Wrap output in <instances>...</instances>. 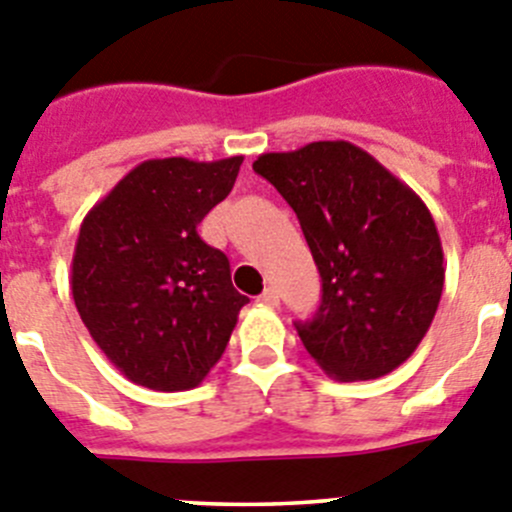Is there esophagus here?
<instances>
[{"instance_id":"esophagus-1","label":"esophagus","mask_w":512,"mask_h":512,"mask_svg":"<svg viewBox=\"0 0 512 512\" xmlns=\"http://www.w3.org/2000/svg\"><path fill=\"white\" fill-rule=\"evenodd\" d=\"M259 302L266 304V307H276V304H279V292H276L274 287L264 289V294L259 297Z\"/></svg>"}]
</instances>
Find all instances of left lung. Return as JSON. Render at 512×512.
Masks as SVG:
<instances>
[{"instance_id":"1","label":"left lung","mask_w":512,"mask_h":512,"mask_svg":"<svg viewBox=\"0 0 512 512\" xmlns=\"http://www.w3.org/2000/svg\"><path fill=\"white\" fill-rule=\"evenodd\" d=\"M253 170L292 205L320 269V309L297 322L314 363L345 383L406 363L444 289L442 241L424 200L342 139L261 154Z\"/></svg>"}]
</instances>
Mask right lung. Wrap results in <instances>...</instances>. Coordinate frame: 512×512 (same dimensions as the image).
Listing matches in <instances>:
<instances>
[{"instance_id":"add662e5","label":"right lung","mask_w":512,"mask_h":512,"mask_svg":"<svg viewBox=\"0 0 512 512\" xmlns=\"http://www.w3.org/2000/svg\"><path fill=\"white\" fill-rule=\"evenodd\" d=\"M241 162L147 159L83 218L70 264L75 307L103 355L137 386H200L248 304L228 256L198 236Z\"/></svg>"}]
</instances>
